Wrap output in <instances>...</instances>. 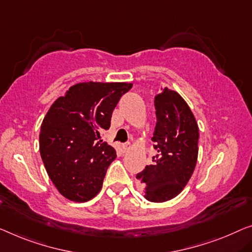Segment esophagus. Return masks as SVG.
I'll use <instances>...</instances> for the list:
<instances>
[{"mask_svg":"<svg viewBox=\"0 0 252 252\" xmlns=\"http://www.w3.org/2000/svg\"><path fill=\"white\" fill-rule=\"evenodd\" d=\"M122 149H123V152H125V153L129 152V150L131 149V144H130V142H126V144H123L122 145Z\"/></svg>","mask_w":252,"mask_h":252,"instance_id":"34e87169","label":"esophagus"}]
</instances>
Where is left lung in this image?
Segmentation results:
<instances>
[{"label":"left lung","mask_w":252,"mask_h":252,"mask_svg":"<svg viewBox=\"0 0 252 252\" xmlns=\"http://www.w3.org/2000/svg\"><path fill=\"white\" fill-rule=\"evenodd\" d=\"M154 105L157 122L152 140L157 155L137 179L144 185L147 200L164 202L178 196L193 173L199 129L190 107L174 90L165 87Z\"/></svg>","instance_id":"obj_1"}]
</instances>
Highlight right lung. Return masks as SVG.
<instances>
[{"instance_id": "obj_1", "label": "right lung", "mask_w": 252, "mask_h": 252, "mask_svg": "<svg viewBox=\"0 0 252 252\" xmlns=\"http://www.w3.org/2000/svg\"><path fill=\"white\" fill-rule=\"evenodd\" d=\"M131 88L126 82H80L59 97L45 115L40 156L63 197L85 202L102 189L116 152L100 133L110 129L116 104Z\"/></svg>"}]
</instances>
